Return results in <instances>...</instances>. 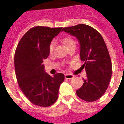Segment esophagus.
<instances>
[{"instance_id":"34e87169","label":"esophagus","mask_w":124,"mask_h":124,"mask_svg":"<svg viewBox=\"0 0 124 124\" xmlns=\"http://www.w3.org/2000/svg\"><path fill=\"white\" fill-rule=\"evenodd\" d=\"M65 78L66 79H73V78L74 77V75H73V74H68V73H67V74H65Z\"/></svg>"}]
</instances>
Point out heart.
Wrapping results in <instances>:
<instances>
[{
    "mask_svg": "<svg viewBox=\"0 0 124 124\" xmlns=\"http://www.w3.org/2000/svg\"><path fill=\"white\" fill-rule=\"evenodd\" d=\"M63 42L64 45L67 47H68L69 46H70L71 45L73 44V43H75L74 41V40L72 39L70 37H66V38H63ZM54 46H55V43H54V41L51 43L50 46V52H53L54 48Z\"/></svg>",
    "mask_w": 124,
    "mask_h": 124,
    "instance_id": "obj_1",
    "label": "heart"
}]
</instances>
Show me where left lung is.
<instances>
[{
  "instance_id": "1",
  "label": "left lung",
  "mask_w": 124,
  "mask_h": 124,
  "mask_svg": "<svg viewBox=\"0 0 124 124\" xmlns=\"http://www.w3.org/2000/svg\"><path fill=\"white\" fill-rule=\"evenodd\" d=\"M63 31L78 40L80 58L87 74L76 94L85 101H95L106 91L112 76L111 60L104 40L96 30L85 24L66 27Z\"/></svg>"
}]
</instances>
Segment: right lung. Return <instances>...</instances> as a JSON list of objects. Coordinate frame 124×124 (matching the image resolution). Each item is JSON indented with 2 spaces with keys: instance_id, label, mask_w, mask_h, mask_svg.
Segmentation results:
<instances>
[{
  "instance_id": "add662e5",
  "label": "right lung",
  "mask_w": 124,
  "mask_h": 124,
  "mask_svg": "<svg viewBox=\"0 0 124 124\" xmlns=\"http://www.w3.org/2000/svg\"><path fill=\"white\" fill-rule=\"evenodd\" d=\"M61 31L62 27H33L23 36L15 51L14 64L19 87L28 100L37 106L48 107L54 104L64 81V74L56 73L51 76L45 71L43 64L50 54L53 38Z\"/></svg>"
}]
</instances>
